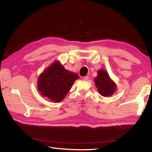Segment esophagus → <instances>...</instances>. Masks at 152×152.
<instances>
[{
  "instance_id": "esophagus-1",
  "label": "esophagus",
  "mask_w": 152,
  "mask_h": 152,
  "mask_svg": "<svg viewBox=\"0 0 152 152\" xmlns=\"http://www.w3.org/2000/svg\"><path fill=\"white\" fill-rule=\"evenodd\" d=\"M83 80H86V81H87V80H89V76H85V77H83Z\"/></svg>"
}]
</instances>
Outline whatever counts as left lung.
I'll list each match as a JSON object with an SVG mask.
<instances>
[{"label":"left lung","instance_id":"1","mask_svg":"<svg viewBox=\"0 0 152 152\" xmlns=\"http://www.w3.org/2000/svg\"><path fill=\"white\" fill-rule=\"evenodd\" d=\"M94 82L99 93L103 96L112 95L117 89L115 83L110 78L106 70L97 71V76L95 78Z\"/></svg>","mask_w":152,"mask_h":152}]
</instances>
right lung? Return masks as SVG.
Wrapping results in <instances>:
<instances>
[{"mask_svg":"<svg viewBox=\"0 0 152 152\" xmlns=\"http://www.w3.org/2000/svg\"><path fill=\"white\" fill-rule=\"evenodd\" d=\"M78 78L76 73L65 69L59 61H55L38 77L37 89L50 101L59 102Z\"/></svg>","mask_w":152,"mask_h":152,"instance_id":"add662e5","label":"right lung"}]
</instances>
